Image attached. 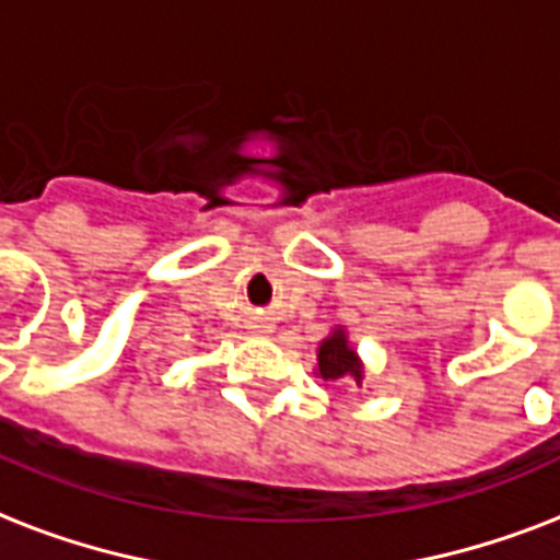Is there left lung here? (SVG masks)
Here are the masks:
<instances>
[{"instance_id": "8db88e82", "label": "left lung", "mask_w": 560, "mask_h": 560, "mask_svg": "<svg viewBox=\"0 0 560 560\" xmlns=\"http://www.w3.org/2000/svg\"><path fill=\"white\" fill-rule=\"evenodd\" d=\"M318 371L324 380H339L345 374H353L359 380V362L353 357V350L348 348V339L336 332V336H329L318 350Z\"/></svg>"}]
</instances>
